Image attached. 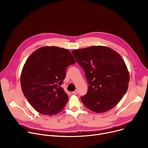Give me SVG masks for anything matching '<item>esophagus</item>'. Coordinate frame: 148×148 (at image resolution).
I'll return each mask as SVG.
<instances>
[{"label":"esophagus","instance_id":"esophagus-1","mask_svg":"<svg viewBox=\"0 0 148 148\" xmlns=\"http://www.w3.org/2000/svg\"><path fill=\"white\" fill-rule=\"evenodd\" d=\"M72 93L74 94H78V91H77V90H75L74 91L72 92Z\"/></svg>","mask_w":148,"mask_h":148}]
</instances>
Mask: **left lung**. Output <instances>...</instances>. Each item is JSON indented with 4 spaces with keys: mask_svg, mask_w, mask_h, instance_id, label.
Listing matches in <instances>:
<instances>
[{
    "mask_svg": "<svg viewBox=\"0 0 148 148\" xmlns=\"http://www.w3.org/2000/svg\"><path fill=\"white\" fill-rule=\"evenodd\" d=\"M72 53L89 84L87 93L81 97L84 105L97 113L115 107L127 91L130 82L127 67L120 54L102 46L75 50Z\"/></svg>",
    "mask_w": 148,
    "mask_h": 148,
    "instance_id": "8db88e82",
    "label": "left lung"
}]
</instances>
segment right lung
Masks as SVG:
<instances>
[{
    "instance_id": "obj_1",
    "label": "right lung",
    "mask_w": 148,
    "mask_h": 148,
    "mask_svg": "<svg viewBox=\"0 0 148 148\" xmlns=\"http://www.w3.org/2000/svg\"><path fill=\"white\" fill-rule=\"evenodd\" d=\"M75 60L67 49L44 46L27 59L20 75L25 97L39 113L52 116L61 112L69 97L61 87L67 67Z\"/></svg>"
}]
</instances>
